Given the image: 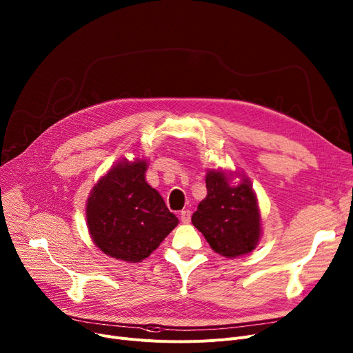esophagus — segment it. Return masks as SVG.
<instances>
[{"instance_id": "esophagus-1", "label": "esophagus", "mask_w": 353, "mask_h": 353, "mask_svg": "<svg viewBox=\"0 0 353 353\" xmlns=\"http://www.w3.org/2000/svg\"><path fill=\"white\" fill-rule=\"evenodd\" d=\"M181 222L182 223H190L191 222V211H188V210H183V211H181Z\"/></svg>"}]
</instances>
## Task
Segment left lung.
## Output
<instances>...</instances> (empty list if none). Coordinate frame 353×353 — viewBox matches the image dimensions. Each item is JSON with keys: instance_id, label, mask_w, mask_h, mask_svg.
<instances>
[{"instance_id": "8db88e82", "label": "left lung", "mask_w": 353, "mask_h": 353, "mask_svg": "<svg viewBox=\"0 0 353 353\" xmlns=\"http://www.w3.org/2000/svg\"><path fill=\"white\" fill-rule=\"evenodd\" d=\"M206 198L198 205L192 223L212 250L235 258L251 252L259 241L261 216L251 183L232 186L222 171L206 174Z\"/></svg>"}]
</instances>
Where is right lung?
Returning a JSON list of instances; mask_svg holds the SVG:
<instances>
[{
    "mask_svg": "<svg viewBox=\"0 0 353 353\" xmlns=\"http://www.w3.org/2000/svg\"><path fill=\"white\" fill-rule=\"evenodd\" d=\"M143 161L118 162L92 188L87 202L90 235L112 258L141 262L178 225L157 190L145 181Z\"/></svg>",
    "mask_w": 353,
    "mask_h": 353,
    "instance_id": "right-lung-1",
    "label": "right lung"
}]
</instances>
